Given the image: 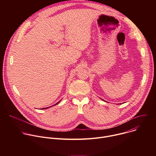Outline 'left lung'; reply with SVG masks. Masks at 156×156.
Instances as JSON below:
<instances>
[{"label": "left lung", "mask_w": 156, "mask_h": 156, "mask_svg": "<svg viewBox=\"0 0 156 156\" xmlns=\"http://www.w3.org/2000/svg\"><path fill=\"white\" fill-rule=\"evenodd\" d=\"M102 99V101H104V100H103V99ZM121 104H122V103H121Z\"/></svg>", "instance_id": "left-lung-1"}]
</instances>
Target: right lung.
Returning <instances> with one entry per match:
<instances>
[{"label":"right lung","mask_w":156,"mask_h":156,"mask_svg":"<svg viewBox=\"0 0 156 156\" xmlns=\"http://www.w3.org/2000/svg\"><path fill=\"white\" fill-rule=\"evenodd\" d=\"M60 101H61V100H60ZM60 101H58V102H57V103H56V104H54V105H52V106H54V105H57V104H58V103H59V102H60ZM52 106H50V107H46V108H42V109H46V108H49V107H52Z\"/></svg>","instance_id":"1"}]
</instances>
